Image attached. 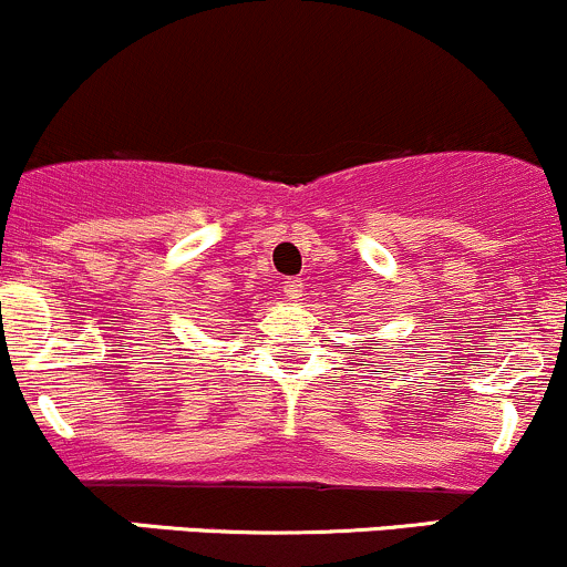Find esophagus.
Segmentation results:
<instances>
[{
	"instance_id": "esophagus-1",
	"label": "esophagus",
	"mask_w": 567,
	"mask_h": 567,
	"mask_svg": "<svg viewBox=\"0 0 567 567\" xmlns=\"http://www.w3.org/2000/svg\"><path fill=\"white\" fill-rule=\"evenodd\" d=\"M282 288H285V296H288V301H301L303 299V279L301 277L288 279Z\"/></svg>"
}]
</instances>
